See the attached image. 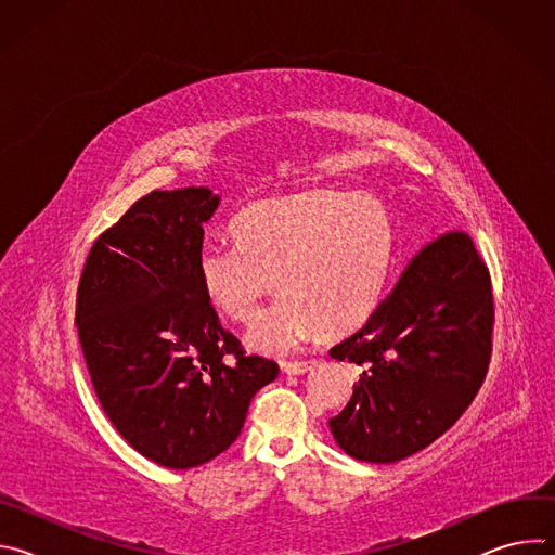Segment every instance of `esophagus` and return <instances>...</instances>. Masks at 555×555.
I'll return each mask as SVG.
<instances>
[{
    "label": "esophagus",
    "instance_id": "34e87169",
    "mask_svg": "<svg viewBox=\"0 0 555 555\" xmlns=\"http://www.w3.org/2000/svg\"><path fill=\"white\" fill-rule=\"evenodd\" d=\"M315 364H319L315 360H300V362H283L281 369L289 375H300V373H307L309 369H313Z\"/></svg>",
    "mask_w": 555,
    "mask_h": 555
}]
</instances>
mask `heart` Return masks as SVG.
<instances>
[{
    "instance_id": "b5f03b06",
    "label": "heart",
    "mask_w": 555,
    "mask_h": 555,
    "mask_svg": "<svg viewBox=\"0 0 555 555\" xmlns=\"http://www.w3.org/2000/svg\"><path fill=\"white\" fill-rule=\"evenodd\" d=\"M234 246H206L197 279L206 298L234 323H250L259 302H274L248 334L268 353L319 334H347L375 311L395 253L388 210L371 195L311 189L248 204L230 223Z\"/></svg>"
}]
</instances>
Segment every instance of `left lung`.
I'll list each match as a JSON object with an SVG mask.
<instances>
[{
  "mask_svg": "<svg viewBox=\"0 0 555 555\" xmlns=\"http://www.w3.org/2000/svg\"><path fill=\"white\" fill-rule=\"evenodd\" d=\"M494 334L492 279L472 236L446 230L409 261L369 321L330 353L362 366L330 420L353 459L395 463L441 437L479 392Z\"/></svg>",
  "mask_w": 555,
  "mask_h": 555,
  "instance_id": "obj_1",
  "label": "left lung"
}]
</instances>
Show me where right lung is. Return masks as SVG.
I'll return each instance as SVG.
<instances>
[{
  "label": "right lung",
  "mask_w": 555,
  "mask_h": 555,
  "mask_svg": "<svg viewBox=\"0 0 555 555\" xmlns=\"http://www.w3.org/2000/svg\"><path fill=\"white\" fill-rule=\"evenodd\" d=\"M219 197L151 191L94 242L76 292V330L96 398L142 456L202 465L240 437L279 364L221 327L197 279ZM233 362L230 363L229 360Z\"/></svg>",
  "instance_id": "add662e5"
}]
</instances>
